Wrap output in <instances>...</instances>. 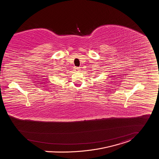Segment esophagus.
Segmentation results:
<instances>
[{
  "label": "esophagus",
  "instance_id": "obj_1",
  "mask_svg": "<svg viewBox=\"0 0 159 159\" xmlns=\"http://www.w3.org/2000/svg\"><path fill=\"white\" fill-rule=\"evenodd\" d=\"M74 70L75 71V72H80V67H75L74 69Z\"/></svg>",
  "mask_w": 159,
  "mask_h": 159
}]
</instances>
